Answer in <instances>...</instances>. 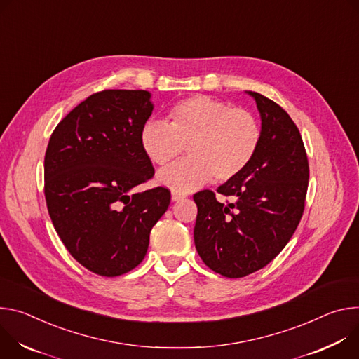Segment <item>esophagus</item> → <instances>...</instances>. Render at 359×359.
Here are the masks:
<instances>
[{
  "instance_id": "1",
  "label": "esophagus",
  "mask_w": 359,
  "mask_h": 359,
  "mask_svg": "<svg viewBox=\"0 0 359 359\" xmlns=\"http://www.w3.org/2000/svg\"><path fill=\"white\" fill-rule=\"evenodd\" d=\"M171 198H172V201H181V200H184V198H185V194H181V192H175V191H172Z\"/></svg>"
}]
</instances>
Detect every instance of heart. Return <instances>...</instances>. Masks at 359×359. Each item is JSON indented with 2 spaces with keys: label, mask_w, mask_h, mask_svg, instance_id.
<instances>
[{
  "label": "heart",
  "mask_w": 359,
  "mask_h": 359,
  "mask_svg": "<svg viewBox=\"0 0 359 359\" xmlns=\"http://www.w3.org/2000/svg\"><path fill=\"white\" fill-rule=\"evenodd\" d=\"M261 127L252 112L196 95L168 112V126L149 123L141 135L152 163L167 167L185 152L189 158L159 172L158 181L175 192L203 187L214 177L224 182L240 175L258 152Z\"/></svg>",
  "instance_id": "heart-1"
}]
</instances>
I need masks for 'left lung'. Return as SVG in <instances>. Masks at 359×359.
Masks as SVG:
<instances>
[{"mask_svg": "<svg viewBox=\"0 0 359 359\" xmlns=\"http://www.w3.org/2000/svg\"><path fill=\"white\" fill-rule=\"evenodd\" d=\"M254 97L261 144L252 163L217 192L194 194V241L204 264L226 278L247 276L269 264L291 240L305 208L309 165L298 127L276 102Z\"/></svg>", "mask_w": 359, "mask_h": 359, "instance_id": "obj_1", "label": "left lung"}]
</instances>
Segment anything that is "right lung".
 <instances>
[{
	"label": "right lung",
	"mask_w": 359,
	"mask_h": 359,
	"mask_svg": "<svg viewBox=\"0 0 359 359\" xmlns=\"http://www.w3.org/2000/svg\"><path fill=\"white\" fill-rule=\"evenodd\" d=\"M144 90H104L78 104L51 134L44 194L68 252L88 271L118 276L145 257L149 232L171 203L165 187L128 195L155 170L141 135L151 116Z\"/></svg>",
	"instance_id": "1"
}]
</instances>
